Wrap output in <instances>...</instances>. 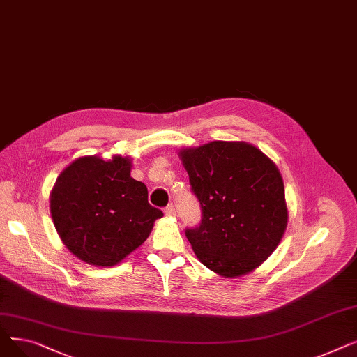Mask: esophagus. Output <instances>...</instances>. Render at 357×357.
<instances>
[{"label":"esophagus","instance_id":"esophagus-1","mask_svg":"<svg viewBox=\"0 0 357 357\" xmlns=\"http://www.w3.org/2000/svg\"><path fill=\"white\" fill-rule=\"evenodd\" d=\"M165 214H166V215H169V217H171V215H175V214H176V211H175V207H174L172 204H169L167 207L165 208Z\"/></svg>","mask_w":357,"mask_h":357}]
</instances>
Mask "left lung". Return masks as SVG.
Wrapping results in <instances>:
<instances>
[{
    "label": "left lung",
    "mask_w": 357,
    "mask_h": 357,
    "mask_svg": "<svg viewBox=\"0 0 357 357\" xmlns=\"http://www.w3.org/2000/svg\"><path fill=\"white\" fill-rule=\"evenodd\" d=\"M202 218L185 234L204 266L224 278L265 261L282 238L288 208L276 165L245 142H211L182 149Z\"/></svg>",
    "instance_id": "1"
}]
</instances>
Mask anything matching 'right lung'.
Listing matches in <instances>:
<instances>
[{"label": "right lung", "mask_w": 357, "mask_h": 357, "mask_svg": "<svg viewBox=\"0 0 357 357\" xmlns=\"http://www.w3.org/2000/svg\"><path fill=\"white\" fill-rule=\"evenodd\" d=\"M131 160L84 156L56 179L50 194L53 224L63 245L93 266H114L149 237L163 213L147 188L130 176Z\"/></svg>", "instance_id": "right-lung-1"}]
</instances>
